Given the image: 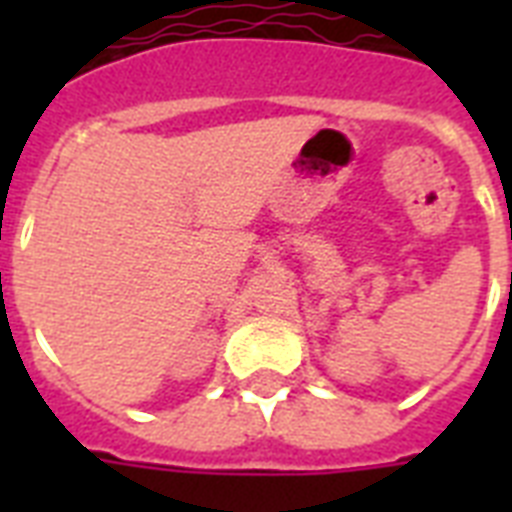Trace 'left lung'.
<instances>
[{
  "mask_svg": "<svg viewBox=\"0 0 512 512\" xmlns=\"http://www.w3.org/2000/svg\"><path fill=\"white\" fill-rule=\"evenodd\" d=\"M510 239H512V231H510ZM510 279H512V273H510Z\"/></svg>",
  "mask_w": 512,
  "mask_h": 512,
  "instance_id": "obj_1",
  "label": "left lung"
}]
</instances>
